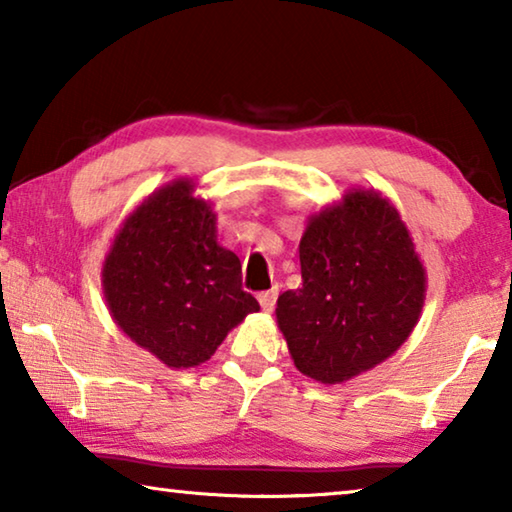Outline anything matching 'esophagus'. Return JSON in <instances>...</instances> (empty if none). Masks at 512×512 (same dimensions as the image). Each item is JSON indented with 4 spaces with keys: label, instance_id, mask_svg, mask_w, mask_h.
<instances>
[{
    "label": "esophagus",
    "instance_id": "1",
    "mask_svg": "<svg viewBox=\"0 0 512 512\" xmlns=\"http://www.w3.org/2000/svg\"><path fill=\"white\" fill-rule=\"evenodd\" d=\"M275 302H277V289L259 293V305H262L264 311H273L275 309Z\"/></svg>",
    "mask_w": 512,
    "mask_h": 512
}]
</instances>
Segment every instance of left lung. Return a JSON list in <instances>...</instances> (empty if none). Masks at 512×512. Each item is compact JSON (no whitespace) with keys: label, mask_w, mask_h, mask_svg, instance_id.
Masks as SVG:
<instances>
[{"label":"left lung","mask_w":512,"mask_h":512,"mask_svg":"<svg viewBox=\"0 0 512 512\" xmlns=\"http://www.w3.org/2000/svg\"><path fill=\"white\" fill-rule=\"evenodd\" d=\"M302 287L277 298V325L296 368L341 384L409 339L427 275L409 230L377 192L352 189L311 216L300 239Z\"/></svg>","instance_id":"8db88e82"}]
</instances>
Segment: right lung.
I'll list each match as a JSON object with an SVG mask.
<instances>
[{"label": "right lung", "mask_w": 512, "mask_h": 512, "mask_svg": "<svg viewBox=\"0 0 512 512\" xmlns=\"http://www.w3.org/2000/svg\"><path fill=\"white\" fill-rule=\"evenodd\" d=\"M103 293L121 332L169 368L212 357L259 302L241 289V262L216 241V214L173 180L128 216L103 262Z\"/></svg>", "instance_id": "1"}]
</instances>
